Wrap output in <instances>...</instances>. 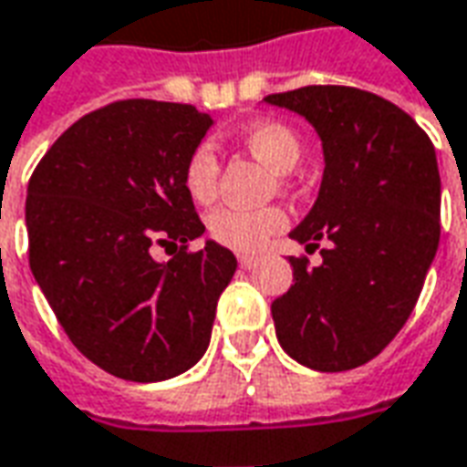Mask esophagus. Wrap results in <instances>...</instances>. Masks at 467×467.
Masks as SVG:
<instances>
[{"mask_svg": "<svg viewBox=\"0 0 467 467\" xmlns=\"http://www.w3.org/2000/svg\"><path fill=\"white\" fill-rule=\"evenodd\" d=\"M237 263H240V267H244V270H250V267L257 265V257L255 255H240L237 257Z\"/></svg>", "mask_w": 467, "mask_h": 467, "instance_id": "1", "label": "esophagus"}]
</instances>
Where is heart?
<instances>
[{"label":"heart","mask_w":467,"mask_h":467,"mask_svg":"<svg viewBox=\"0 0 467 467\" xmlns=\"http://www.w3.org/2000/svg\"><path fill=\"white\" fill-rule=\"evenodd\" d=\"M244 149L255 154L278 174L293 171L303 159V139L296 129L283 120H260L243 133ZM184 189L197 204H210L217 197L220 184V161L210 143H200L187 156ZM288 214L283 207H263V210H243V207H220L207 217V230L214 243L224 244L237 253H257L263 244L285 230Z\"/></svg>","instance_id":"heart-1"}]
</instances>
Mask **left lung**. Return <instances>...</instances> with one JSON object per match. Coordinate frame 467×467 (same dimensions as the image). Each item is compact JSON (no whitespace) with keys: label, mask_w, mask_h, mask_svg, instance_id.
I'll return each mask as SVG.
<instances>
[{"label":"left lung","mask_w":467,"mask_h":467,"mask_svg":"<svg viewBox=\"0 0 467 467\" xmlns=\"http://www.w3.org/2000/svg\"><path fill=\"white\" fill-rule=\"evenodd\" d=\"M265 100L311 123L326 161L318 200L290 237L328 247L318 267L290 257L296 283L270 306L275 336L303 367L357 369L407 324L438 253L435 146L369 90L306 86Z\"/></svg>","instance_id":"obj_1"}]
</instances>
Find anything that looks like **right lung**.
Wrapping results in <instances>:
<instances>
[{"instance_id":"obj_1","label":"right lung","mask_w":467,"mask_h":467,"mask_svg":"<svg viewBox=\"0 0 467 467\" xmlns=\"http://www.w3.org/2000/svg\"><path fill=\"white\" fill-rule=\"evenodd\" d=\"M212 119L187 103L129 98L52 143L27 187L29 267L75 348L129 381H164L210 347L237 270L204 233L182 174ZM154 244L180 250L169 264Z\"/></svg>"}]
</instances>
